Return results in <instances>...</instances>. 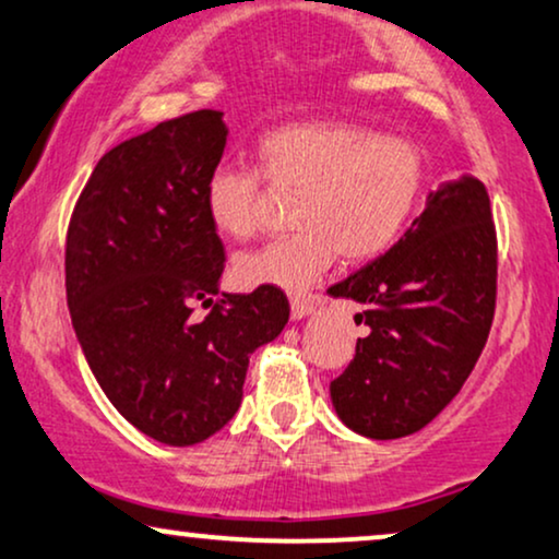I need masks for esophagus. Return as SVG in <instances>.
Returning <instances> with one entry per match:
<instances>
[{
  "label": "esophagus",
  "mask_w": 559,
  "mask_h": 559,
  "mask_svg": "<svg viewBox=\"0 0 559 559\" xmlns=\"http://www.w3.org/2000/svg\"><path fill=\"white\" fill-rule=\"evenodd\" d=\"M290 308H293V319H302V316L311 313L313 298H311V295H308V298H300V295H293V298H290Z\"/></svg>",
  "instance_id": "esophagus-1"
}]
</instances>
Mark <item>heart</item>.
Instances as JSON below:
<instances>
[{
    "instance_id": "obj_1",
    "label": "heart",
    "mask_w": 559,
    "mask_h": 559,
    "mask_svg": "<svg viewBox=\"0 0 559 559\" xmlns=\"http://www.w3.org/2000/svg\"><path fill=\"white\" fill-rule=\"evenodd\" d=\"M259 170L219 165L206 176V217L225 238L259 227L261 183L298 194V230L236 259L240 285L306 290L334 264L383 253L415 215L425 191L417 144L347 121H308L269 132L257 147Z\"/></svg>"
}]
</instances>
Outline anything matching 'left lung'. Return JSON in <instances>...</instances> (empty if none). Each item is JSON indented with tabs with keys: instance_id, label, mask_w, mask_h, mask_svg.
<instances>
[{
	"instance_id": "left-lung-1",
	"label": "left lung",
	"mask_w": 559,
	"mask_h": 559,
	"mask_svg": "<svg viewBox=\"0 0 559 559\" xmlns=\"http://www.w3.org/2000/svg\"><path fill=\"white\" fill-rule=\"evenodd\" d=\"M353 298L370 329L332 381L342 423L376 440L417 432L459 394L485 349L498 298V233L485 183L430 191L383 257L326 290Z\"/></svg>"
}]
</instances>
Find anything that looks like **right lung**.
<instances>
[{
    "label": "right lung",
    "mask_w": 559,
    "mask_h": 559,
    "mask_svg": "<svg viewBox=\"0 0 559 559\" xmlns=\"http://www.w3.org/2000/svg\"><path fill=\"white\" fill-rule=\"evenodd\" d=\"M219 111H194L116 144L95 165L67 227V302L103 394L144 436L194 445L230 423L248 355L272 342L290 302L274 285L219 295L225 246L206 217L219 165ZM213 311L190 319V302Z\"/></svg>",
    "instance_id": "right-lung-1"
}]
</instances>
